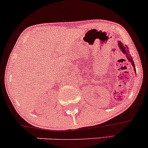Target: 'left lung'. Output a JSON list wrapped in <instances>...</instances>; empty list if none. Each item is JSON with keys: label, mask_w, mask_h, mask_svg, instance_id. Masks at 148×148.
Listing matches in <instances>:
<instances>
[{"label": "left lung", "mask_w": 148, "mask_h": 148, "mask_svg": "<svg viewBox=\"0 0 148 148\" xmlns=\"http://www.w3.org/2000/svg\"><path fill=\"white\" fill-rule=\"evenodd\" d=\"M118 45H119V47L120 49H121V51L123 52V53L125 54V56H126V58H127V60H128V61L130 62L131 64H132L133 68H134V71L136 72L135 65H134V61H133V60H132V58L131 57V56H130V55H129L128 48H127V46H125V47L123 46V44H122L121 42H119Z\"/></svg>", "instance_id": "1"}]
</instances>
